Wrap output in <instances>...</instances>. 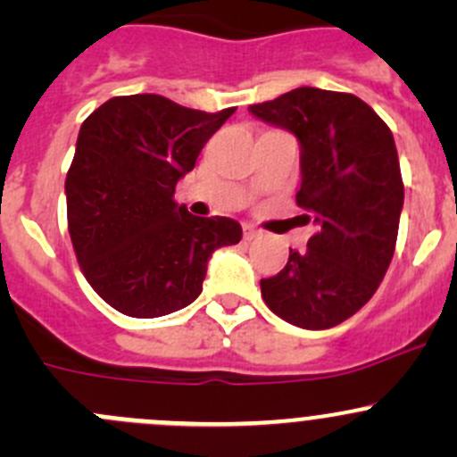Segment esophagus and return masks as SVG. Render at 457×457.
<instances>
[{
    "instance_id": "esophagus-1",
    "label": "esophagus",
    "mask_w": 457,
    "mask_h": 457,
    "mask_svg": "<svg viewBox=\"0 0 457 457\" xmlns=\"http://www.w3.org/2000/svg\"><path fill=\"white\" fill-rule=\"evenodd\" d=\"M258 237H261V232H258L254 225H243V238L245 241H254Z\"/></svg>"
}]
</instances>
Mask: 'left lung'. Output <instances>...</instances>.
I'll return each mask as SVG.
<instances>
[{
    "mask_svg": "<svg viewBox=\"0 0 457 457\" xmlns=\"http://www.w3.org/2000/svg\"><path fill=\"white\" fill-rule=\"evenodd\" d=\"M250 110L301 141L296 203L318 225L305 252L261 280L262 301L292 325L329 329L370 301L394 258L404 203L394 135L349 92L303 86Z\"/></svg>",
    "mask_w": 457,
    "mask_h": 457,
    "instance_id": "8db88e82",
    "label": "left lung"
}]
</instances>
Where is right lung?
Returning <instances> with one entry per match:
<instances>
[{
  "mask_svg": "<svg viewBox=\"0 0 457 457\" xmlns=\"http://www.w3.org/2000/svg\"><path fill=\"white\" fill-rule=\"evenodd\" d=\"M234 110L203 112L161 95H128L81 123L66 177L68 232L90 287L121 314L183 310L201 294L212 252L241 241L237 220L192 216L172 199Z\"/></svg>",
  "mask_w": 457,
  "mask_h": 457,
  "instance_id": "right-lung-1",
  "label": "right lung"
}]
</instances>
